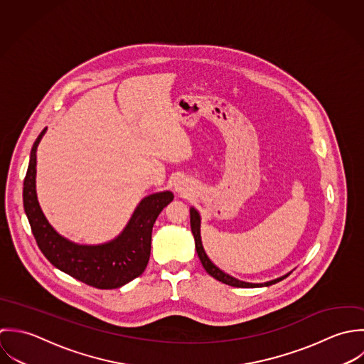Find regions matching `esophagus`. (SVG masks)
I'll list each match as a JSON object with an SVG mask.
<instances>
[{
  "instance_id": "obj_1",
  "label": "esophagus",
  "mask_w": 364,
  "mask_h": 364,
  "mask_svg": "<svg viewBox=\"0 0 364 364\" xmlns=\"http://www.w3.org/2000/svg\"><path fill=\"white\" fill-rule=\"evenodd\" d=\"M173 187H174V191L177 194H180V196H187V194H190L193 191V187H191L190 181L187 178H184V177H178L174 181Z\"/></svg>"
}]
</instances>
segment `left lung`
I'll list each match as a JSON object with an SVG mask.
<instances>
[{
    "label": "left lung",
    "instance_id": "1",
    "mask_svg": "<svg viewBox=\"0 0 364 364\" xmlns=\"http://www.w3.org/2000/svg\"><path fill=\"white\" fill-rule=\"evenodd\" d=\"M190 223H191V232L194 235V240H196V249H197V255L203 263V267L205 269V272L213 276L214 279H217L220 283L223 284H228V286H232V287H239V289H257V287H269L272 284H276L282 280H284L287 276H290V273L282 276V277H277L274 280H270V282H266V283H247V282H243V280H239L228 273H225L223 270H220L217 264L213 263V260L208 257V255L205 253V249L203 246V240H201V215L200 213L191 207L190 208Z\"/></svg>",
    "mask_w": 364,
    "mask_h": 364
}]
</instances>
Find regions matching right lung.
<instances>
[{"mask_svg": "<svg viewBox=\"0 0 364 364\" xmlns=\"http://www.w3.org/2000/svg\"><path fill=\"white\" fill-rule=\"evenodd\" d=\"M46 128L32 146L23 180V210L45 257L59 270L101 290L119 289L145 272L150 257L151 229L161 210L174 198L166 190L146 196L122 232L100 245H81L62 236L45 217L36 194V150Z\"/></svg>", "mask_w": 364, "mask_h": 364, "instance_id": "right-lung-1", "label": "right lung"}]
</instances>
